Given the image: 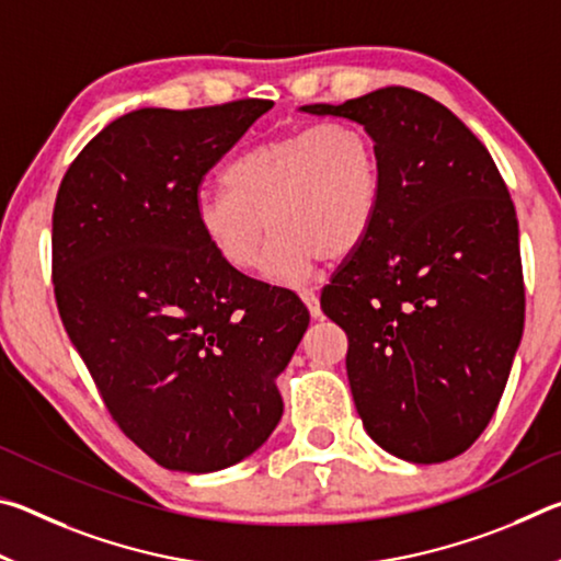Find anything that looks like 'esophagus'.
<instances>
[{
    "label": "esophagus",
    "mask_w": 561,
    "mask_h": 561,
    "mask_svg": "<svg viewBox=\"0 0 561 561\" xmlns=\"http://www.w3.org/2000/svg\"><path fill=\"white\" fill-rule=\"evenodd\" d=\"M299 297H301L304 304H307L311 319H319V317H321V307H319V297H317V294H314V291H301Z\"/></svg>",
    "instance_id": "1"
}]
</instances>
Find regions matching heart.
Returning <instances> with one entry per match:
<instances>
[{
  "instance_id": "b5f03b06",
  "label": "heart",
  "mask_w": 561,
  "mask_h": 561,
  "mask_svg": "<svg viewBox=\"0 0 561 561\" xmlns=\"http://www.w3.org/2000/svg\"><path fill=\"white\" fill-rule=\"evenodd\" d=\"M225 187H203L193 213L207 247L227 267H257L282 287H304L321 260L364 242L381 207V163L371 136L351 123L279 133L225 170Z\"/></svg>"
}]
</instances>
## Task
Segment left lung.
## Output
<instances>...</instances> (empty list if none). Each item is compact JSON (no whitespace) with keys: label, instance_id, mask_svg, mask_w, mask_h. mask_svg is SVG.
<instances>
[{"label":"left lung","instance_id":"1","mask_svg":"<svg viewBox=\"0 0 561 561\" xmlns=\"http://www.w3.org/2000/svg\"><path fill=\"white\" fill-rule=\"evenodd\" d=\"M299 111L358 123L381 163L371 230L321 294L356 411L396 458L450 460L488 428L525 327L515 205L488 148L425 93Z\"/></svg>","mask_w":561,"mask_h":561}]
</instances>
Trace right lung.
Masks as SVG:
<instances>
[{
  "instance_id": "add662e5",
  "label": "right lung",
  "mask_w": 561,
  "mask_h": 561,
  "mask_svg": "<svg viewBox=\"0 0 561 561\" xmlns=\"http://www.w3.org/2000/svg\"><path fill=\"white\" fill-rule=\"evenodd\" d=\"M274 106L140 108L61 180L54 294L121 431L158 465L215 472L277 428L279 374L309 327L297 294L244 277L195 225L203 175Z\"/></svg>"
}]
</instances>
